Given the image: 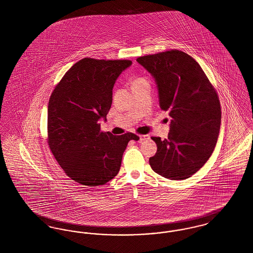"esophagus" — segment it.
Wrapping results in <instances>:
<instances>
[{
    "mask_svg": "<svg viewBox=\"0 0 253 253\" xmlns=\"http://www.w3.org/2000/svg\"><path fill=\"white\" fill-rule=\"evenodd\" d=\"M149 138H150L149 134H139V140L140 141H143V140L149 139Z\"/></svg>",
    "mask_w": 253,
    "mask_h": 253,
    "instance_id": "34e87169",
    "label": "esophagus"
}]
</instances>
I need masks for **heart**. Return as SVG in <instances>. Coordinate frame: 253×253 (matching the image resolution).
Returning <instances> with one entry per match:
<instances>
[{"mask_svg": "<svg viewBox=\"0 0 253 253\" xmlns=\"http://www.w3.org/2000/svg\"><path fill=\"white\" fill-rule=\"evenodd\" d=\"M144 79L143 78H136V79H134L133 80V82H132V84H135V83H138V82H141V81H143Z\"/></svg>", "mask_w": 253, "mask_h": 253, "instance_id": "b5f03b06", "label": "heart"}]
</instances>
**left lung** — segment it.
I'll use <instances>...</instances> for the list:
<instances>
[{"label":"left lung","instance_id":"left-lung-1","mask_svg":"<svg viewBox=\"0 0 253 253\" xmlns=\"http://www.w3.org/2000/svg\"><path fill=\"white\" fill-rule=\"evenodd\" d=\"M136 61L155 78L160 108L171 118L167 138L152 136L157 151L149 159L151 168L170 180L189 178L204 166L216 145L221 124L216 90L198 62L179 50Z\"/></svg>","mask_w":253,"mask_h":253}]
</instances>
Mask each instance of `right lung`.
<instances>
[{
	"label": "right lung",
	"instance_id": "1",
	"mask_svg": "<svg viewBox=\"0 0 253 253\" xmlns=\"http://www.w3.org/2000/svg\"><path fill=\"white\" fill-rule=\"evenodd\" d=\"M131 64L84 58L65 73L49 98V148L64 172L82 185L96 187L113 179L128 142L139 139L132 132H101L99 123L106 121L117 79Z\"/></svg>",
	"mask_w": 253,
	"mask_h": 253
}]
</instances>
